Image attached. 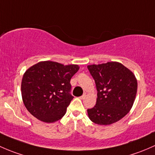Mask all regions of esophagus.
Returning a JSON list of instances; mask_svg holds the SVG:
<instances>
[{
	"mask_svg": "<svg viewBox=\"0 0 155 155\" xmlns=\"http://www.w3.org/2000/svg\"><path fill=\"white\" fill-rule=\"evenodd\" d=\"M85 97H86V94H84V95H81V96L80 97V98H81V99H84V98H85Z\"/></svg>",
	"mask_w": 155,
	"mask_h": 155,
	"instance_id": "1",
	"label": "esophagus"
}]
</instances>
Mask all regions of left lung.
Segmentation results:
<instances>
[{
	"instance_id": "left-lung-1",
	"label": "left lung",
	"mask_w": 155,
	"mask_h": 155,
	"mask_svg": "<svg viewBox=\"0 0 155 155\" xmlns=\"http://www.w3.org/2000/svg\"><path fill=\"white\" fill-rule=\"evenodd\" d=\"M96 86V104L87 110L92 122L108 125L122 119L136 98L137 81L134 73L118 62L87 66Z\"/></svg>"
}]
</instances>
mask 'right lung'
<instances>
[{"label": "right lung", "instance_id": "1", "mask_svg": "<svg viewBox=\"0 0 155 155\" xmlns=\"http://www.w3.org/2000/svg\"><path fill=\"white\" fill-rule=\"evenodd\" d=\"M79 70L78 65L42 61L30 67L21 81L24 104L34 117L52 123L65 114L74 97L70 81Z\"/></svg>", "mask_w": 155, "mask_h": 155}]
</instances>
